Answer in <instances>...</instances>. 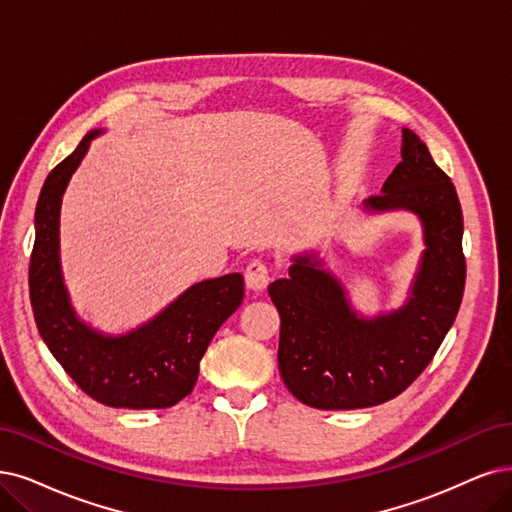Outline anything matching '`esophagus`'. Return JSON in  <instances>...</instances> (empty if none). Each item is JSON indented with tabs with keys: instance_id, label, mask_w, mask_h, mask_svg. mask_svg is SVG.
I'll list each match as a JSON object with an SVG mask.
<instances>
[{
	"instance_id": "34e87169",
	"label": "esophagus",
	"mask_w": 512,
	"mask_h": 512,
	"mask_svg": "<svg viewBox=\"0 0 512 512\" xmlns=\"http://www.w3.org/2000/svg\"><path fill=\"white\" fill-rule=\"evenodd\" d=\"M272 278L270 266L263 259H253L249 266L244 270V280H246V287L253 289V291H261L268 287V282Z\"/></svg>"
}]
</instances>
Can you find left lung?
Wrapping results in <instances>:
<instances>
[{
  "label": "left lung",
  "mask_w": 512,
  "mask_h": 512,
  "mask_svg": "<svg viewBox=\"0 0 512 512\" xmlns=\"http://www.w3.org/2000/svg\"><path fill=\"white\" fill-rule=\"evenodd\" d=\"M403 162L369 208H409L424 223L426 246L409 304L377 320H358L339 282L310 257L270 285L280 314L278 367L295 399L316 409H363L407 390L430 365L458 316L466 257L462 206L428 147L403 130Z\"/></svg>",
  "instance_id": "obj_1"
}]
</instances>
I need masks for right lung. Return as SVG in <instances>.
<instances>
[{"label":"right lung","instance_id":"1","mask_svg":"<svg viewBox=\"0 0 512 512\" xmlns=\"http://www.w3.org/2000/svg\"><path fill=\"white\" fill-rule=\"evenodd\" d=\"M88 135L56 164L35 206L29 297L48 350L94 401L107 407L164 409L194 390L200 361L217 329L244 297L242 274L204 280L187 289L149 325L124 337H103L73 316L59 266V213L65 187L82 162Z\"/></svg>","mask_w":512,"mask_h":512}]
</instances>
